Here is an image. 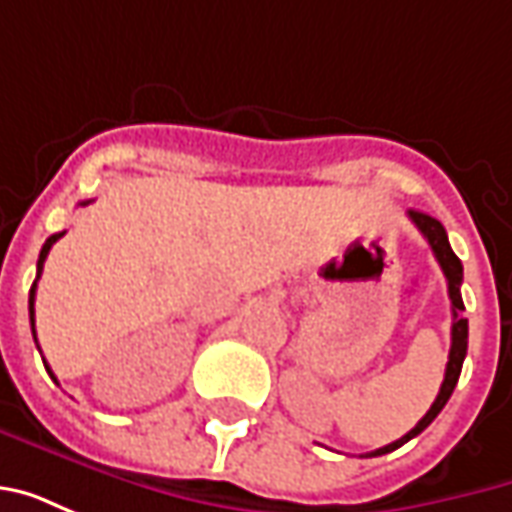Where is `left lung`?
Wrapping results in <instances>:
<instances>
[{"mask_svg":"<svg viewBox=\"0 0 512 512\" xmlns=\"http://www.w3.org/2000/svg\"><path fill=\"white\" fill-rule=\"evenodd\" d=\"M408 219L417 224V230L425 238H428L430 249H433V255L439 260L441 271H444V277H447V293H450V301H452V345H450V362H447V373H444V381H441V389L436 400H433V406L428 408V414L419 419L414 428L408 430L403 439L392 441V444H386L381 450H373L370 455L376 458V455H384V452H392L397 447H403L406 441H411L414 436H419L422 430L428 428L433 419L439 417V411L447 406V400H450L452 389L458 384V378H461V367H463V359H466V345H469V321L461 318L458 312H463V299H461V282H463V266L458 255L452 252L450 241H447V230L441 227L439 219H433L428 213L422 211H408Z\"/></svg>","mask_w":512,"mask_h":512,"instance_id":"8db88e82","label":"left lung"}]
</instances>
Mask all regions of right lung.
<instances>
[{"label":"right lung","instance_id":"right-lung-1","mask_svg":"<svg viewBox=\"0 0 512 512\" xmlns=\"http://www.w3.org/2000/svg\"><path fill=\"white\" fill-rule=\"evenodd\" d=\"M82 205H87V202H82ZM62 235H65V230H62V233L49 235V238H46V244H43V249H40L38 277H35V282H32V290H29V321H32V334H35V288H38V279H40V274H43V263H46V257H49V249L57 244V241H60ZM43 365H46V362H43ZM46 370H49V376H54V373H51V367H46Z\"/></svg>","mask_w":512,"mask_h":512}]
</instances>
